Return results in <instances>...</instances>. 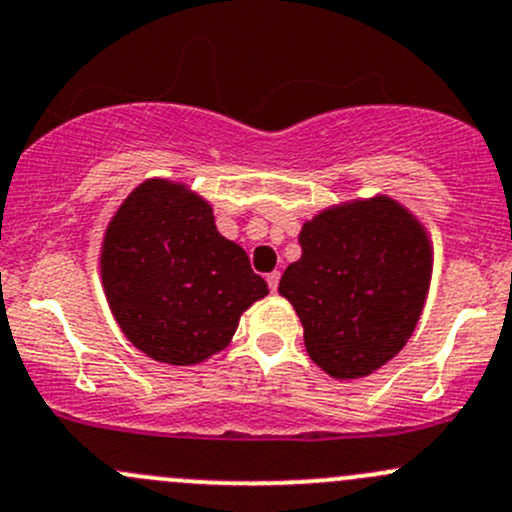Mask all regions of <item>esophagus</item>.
Wrapping results in <instances>:
<instances>
[{
	"instance_id": "1",
	"label": "esophagus",
	"mask_w": 512,
	"mask_h": 512,
	"mask_svg": "<svg viewBox=\"0 0 512 512\" xmlns=\"http://www.w3.org/2000/svg\"><path fill=\"white\" fill-rule=\"evenodd\" d=\"M267 285H270L272 292H277V285H280V272H270V275H267Z\"/></svg>"
}]
</instances>
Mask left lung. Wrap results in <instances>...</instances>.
I'll use <instances>...</instances> for the list:
<instances>
[{
	"label": "left lung",
	"mask_w": 512,
	"mask_h": 512,
	"mask_svg": "<svg viewBox=\"0 0 512 512\" xmlns=\"http://www.w3.org/2000/svg\"><path fill=\"white\" fill-rule=\"evenodd\" d=\"M299 245L280 294L302 322L309 359L339 381L371 376L421 319L433 272L426 225L399 200L374 195L319 210Z\"/></svg>",
	"instance_id": "left-lung-1"
}]
</instances>
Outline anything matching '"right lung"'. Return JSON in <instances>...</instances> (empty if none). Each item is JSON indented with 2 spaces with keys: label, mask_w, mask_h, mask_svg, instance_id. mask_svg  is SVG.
Wrapping results in <instances>:
<instances>
[{
  "label": "right lung",
  "mask_w": 512,
  "mask_h": 512,
  "mask_svg": "<svg viewBox=\"0 0 512 512\" xmlns=\"http://www.w3.org/2000/svg\"><path fill=\"white\" fill-rule=\"evenodd\" d=\"M101 285L128 342L170 366L203 364L235 337L270 289L215 225L213 205L185 183L148 178L108 220Z\"/></svg>",
  "instance_id": "1"
}]
</instances>
